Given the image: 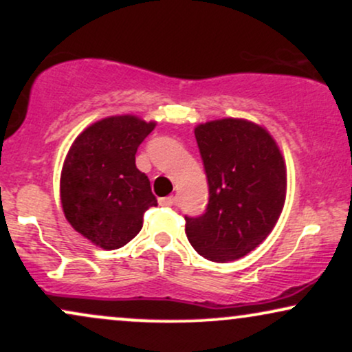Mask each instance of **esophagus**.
Masks as SVG:
<instances>
[{
    "mask_svg": "<svg viewBox=\"0 0 352 352\" xmlns=\"http://www.w3.org/2000/svg\"><path fill=\"white\" fill-rule=\"evenodd\" d=\"M173 201H175V199L173 197H162V199H159V204L162 205V207H172Z\"/></svg>",
    "mask_w": 352,
    "mask_h": 352,
    "instance_id": "34e87169",
    "label": "esophagus"
}]
</instances>
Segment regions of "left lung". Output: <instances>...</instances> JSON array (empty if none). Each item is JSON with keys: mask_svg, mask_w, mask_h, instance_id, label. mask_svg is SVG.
Instances as JSON below:
<instances>
[{"mask_svg": "<svg viewBox=\"0 0 352 352\" xmlns=\"http://www.w3.org/2000/svg\"><path fill=\"white\" fill-rule=\"evenodd\" d=\"M195 139L210 199L204 215L185 217V233L201 256L228 263L273 232L286 200L285 157L263 125L236 117L199 124Z\"/></svg>", "mask_w": 352, "mask_h": 352, "instance_id": "1", "label": "left lung"}]
</instances>
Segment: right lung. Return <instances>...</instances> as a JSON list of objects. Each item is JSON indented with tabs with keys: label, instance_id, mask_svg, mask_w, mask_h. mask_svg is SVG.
I'll use <instances>...</instances> for the list:
<instances>
[{
	"label": "right lung",
	"instance_id": "add662e5",
	"mask_svg": "<svg viewBox=\"0 0 352 352\" xmlns=\"http://www.w3.org/2000/svg\"><path fill=\"white\" fill-rule=\"evenodd\" d=\"M155 120L109 116L76 137L60 170L66 220L92 245L117 250L142 230L145 210L155 207L151 182L135 167V152Z\"/></svg>",
	"mask_w": 352,
	"mask_h": 352
}]
</instances>
